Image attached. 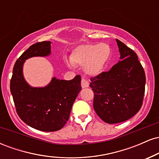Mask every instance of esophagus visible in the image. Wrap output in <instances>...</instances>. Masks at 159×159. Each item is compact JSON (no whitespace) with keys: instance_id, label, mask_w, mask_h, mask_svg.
<instances>
[{"instance_id":"34e87169","label":"esophagus","mask_w":159,"mask_h":159,"mask_svg":"<svg viewBox=\"0 0 159 159\" xmlns=\"http://www.w3.org/2000/svg\"><path fill=\"white\" fill-rule=\"evenodd\" d=\"M81 87L82 88H86V87H88L89 85H90V84H89V82L87 81V80L84 79V78H82L81 80Z\"/></svg>"}]
</instances>
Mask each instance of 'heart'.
Listing matches in <instances>:
<instances>
[{
  "instance_id": "obj_1",
  "label": "heart",
  "mask_w": 159,
  "mask_h": 159,
  "mask_svg": "<svg viewBox=\"0 0 159 159\" xmlns=\"http://www.w3.org/2000/svg\"><path fill=\"white\" fill-rule=\"evenodd\" d=\"M111 48L106 43L81 45L75 48L70 56L69 66H83L86 74L96 76L101 74L111 57Z\"/></svg>"
}]
</instances>
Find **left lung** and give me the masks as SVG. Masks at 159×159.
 Masks as SVG:
<instances>
[{
    "label": "left lung",
    "instance_id": "8db88e82",
    "mask_svg": "<svg viewBox=\"0 0 159 159\" xmlns=\"http://www.w3.org/2000/svg\"><path fill=\"white\" fill-rule=\"evenodd\" d=\"M120 60L108 72L90 79L93 107L105 123H119L139 111L145 92L146 76L135 52L116 39Z\"/></svg>",
    "mask_w": 159,
    "mask_h": 159
}]
</instances>
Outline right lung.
<instances>
[{
	"mask_svg": "<svg viewBox=\"0 0 159 159\" xmlns=\"http://www.w3.org/2000/svg\"><path fill=\"white\" fill-rule=\"evenodd\" d=\"M51 43L44 41L30 46L16 61L10 81V91L19 117L29 126L43 132H55L64 126L81 90L80 75L70 81L54 77L43 87H31L25 79V61L50 55Z\"/></svg>",
	"mask_w": 159,
	"mask_h": 159,
	"instance_id": "right-lung-1",
	"label": "right lung"
}]
</instances>
